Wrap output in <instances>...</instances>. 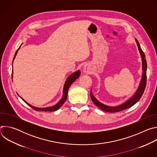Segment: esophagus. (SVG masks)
Instances as JSON below:
<instances>
[{
  "label": "esophagus",
  "mask_w": 157,
  "mask_h": 157,
  "mask_svg": "<svg viewBox=\"0 0 157 157\" xmlns=\"http://www.w3.org/2000/svg\"><path fill=\"white\" fill-rule=\"evenodd\" d=\"M83 70H84V72H85V73H87V74L91 73V69L89 68V67L88 66L85 65V66H84Z\"/></svg>",
  "instance_id": "obj_1"
}]
</instances>
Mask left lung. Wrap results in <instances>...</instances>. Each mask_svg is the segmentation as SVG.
I'll list each match as a JSON object with an SVG mask.
<instances>
[{"label": "left lung", "mask_w": 157, "mask_h": 157, "mask_svg": "<svg viewBox=\"0 0 157 157\" xmlns=\"http://www.w3.org/2000/svg\"><path fill=\"white\" fill-rule=\"evenodd\" d=\"M137 47L139 48V50L140 52L141 57H142V70H143V75H142V78L140 82V84L139 85V89H137V91H136V94L133 95V96L130 98L129 100H128L127 102H124V104L117 106V107H110V106H107L105 105L102 103H101L100 102H99L93 96L92 92L91 91V98L93 101V102L96 105H97L99 108H100L102 110L105 111V112H109V113H117V112H119L121 110H123L124 109L130 108V107H132V105H133L135 104H136L141 98L142 96L143 95L145 89L146 87V84H147V61L145 59V55L144 53V52L142 51L140 44L138 41V40L137 39H136Z\"/></svg>", "instance_id": "1"}]
</instances>
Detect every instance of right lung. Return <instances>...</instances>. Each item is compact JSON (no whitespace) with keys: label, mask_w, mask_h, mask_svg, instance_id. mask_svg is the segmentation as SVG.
I'll return each mask as SVG.
<instances>
[{"label":"right lung","mask_w":157,"mask_h":157,"mask_svg":"<svg viewBox=\"0 0 157 157\" xmlns=\"http://www.w3.org/2000/svg\"><path fill=\"white\" fill-rule=\"evenodd\" d=\"M20 47H19V48H20ZM19 48L17 50V52H16V53H15V55H14L13 59H14V58H15V56H16V55H17V52H18V50H19ZM80 74H81L80 71H78L74 73L73 74H72L71 75H70V76H69V78H68V79H67V80H66V82H65L64 86V89H63V96L62 99H61L56 105H53V106H52V107H45V108H38V107H33V106L31 105L30 104H28L27 102H25L22 99H23V101H24L26 104H27L30 107H31L33 109H34V110H37V111H45V112H47V111L52 112V111L57 110L59 109L61 107V106L64 103L65 101H66V99H67V96H68V89H69L70 86L73 84V82L76 79H78V78L79 77Z\"/></svg>","instance_id":"1"}]
</instances>
